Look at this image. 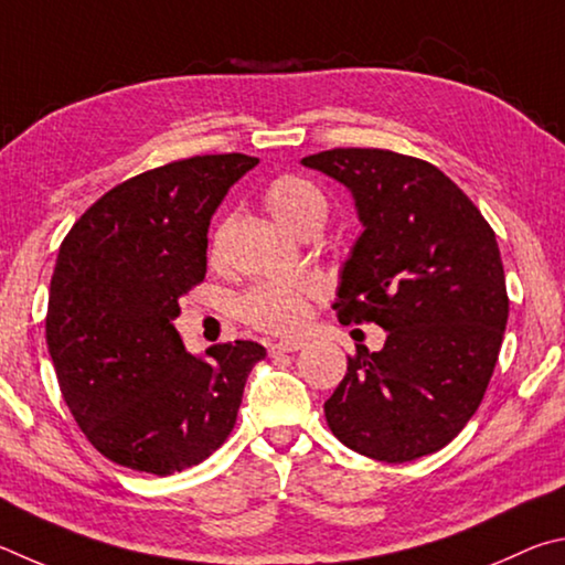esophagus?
I'll return each mask as SVG.
<instances>
[{"label":"esophagus","mask_w":565,"mask_h":565,"mask_svg":"<svg viewBox=\"0 0 565 565\" xmlns=\"http://www.w3.org/2000/svg\"><path fill=\"white\" fill-rule=\"evenodd\" d=\"M298 350H302V342L300 340H285V342H270V344H267V352H270V358H280V354L298 352Z\"/></svg>","instance_id":"1"}]
</instances>
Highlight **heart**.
I'll use <instances>...</instances> for the list:
<instances>
[{
  "mask_svg": "<svg viewBox=\"0 0 565 565\" xmlns=\"http://www.w3.org/2000/svg\"><path fill=\"white\" fill-rule=\"evenodd\" d=\"M263 203L277 221L292 233L308 227H322L328 221L330 203L318 183L298 173H282L273 178L263 191ZM221 233L213 237L211 255L217 253ZM322 295L318 280H265L253 285L237 300V318L255 330L273 334H292L310 320L312 302Z\"/></svg>",
  "mask_w": 565,
  "mask_h": 565,
  "instance_id": "obj_1",
  "label": "heart"
}]
</instances>
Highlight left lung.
Wrapping results in <instances>:
<instances>
[{"instance_id":"8db88e82","label":"left lung","mask_w":565,"mask_h":565,"mask_svg":"<svg viewBox=\"0 0 565 565\" xmlns=\"http://www.w3.org/2000/svg\"><path fill=\"white\" fill-rule=\"evenodd\" d=\"M302 163L344 183L364 233L342 267V324L377 322L380 352L358 344L324 402L334 437L402 463L467 427L497 367L509 295L497 235L471 198L422 158L332 148Z\"/></svg>"}]
</instances>
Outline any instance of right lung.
<instances>
[{"label":"right lung","instance_id":"obj_1","mask_svg":"<svg viewBox=\"0 0 565 565\" xmlns=\"http://www.w3.org/2000/svg\"><path fill=\"white\" fill-rule=\"evenodd\" d=\"M257 158L193 156L114 185L66 233L49 288L46 344L84 437L126 469L183 471L231 437L250 340L185 352L178 298L205 277L211 215Z\"/></svg>","mask_w":565,"mask_h":565}]
</instances>
